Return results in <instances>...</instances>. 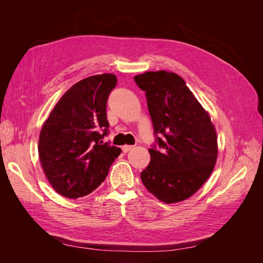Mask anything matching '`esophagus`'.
<instances>
[{"label":"esophagus","instance_id":"34e87169","mask_svg":"<svg viewBox=\"0 0 263 263\" xmlns=\"http://www.w3.org/2000/svg\"><path fill=\"white\" fill-rule=\"evenodd\" d=\"M133 149V146H129V145H125V146H123L122 147V150L124 151V153L126 154V153H128L129 150H132Z\"/></svg>","mask_w":263,"mask_h":263}]
</instances>
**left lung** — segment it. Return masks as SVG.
I'll return each instance as SVG.
<instances>
[{
    "label": "left lung",
    "mask_w": 263,
    "mask_h": 263,
    "mask_svg": "<svg viewBox=\"0 0 263 263\" xmlns=\"http://www.w3.org/2000/svg\"><path fill=\"white\" fill-rule=\"evenodd\" d=\"M146 92L156 145L140 173L146 189L166 204L192 196L212 174L217 136L209 113L184 80L173 72L149 71L134 78Z\"/></svg>",
    "instance_id": "8db88e82"
}]
</instances>
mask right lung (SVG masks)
<instances>
[{"mask_svg": "<svg viewBox=\"0 0 263 263\" xmlns=\"http://www.w3.org/2000/svg\"><path fill=\"white\" fill-rule=\"evenodd\" d=\"M116 83L112 73L83 79L62 95L44 123L39 160L57 193L68 198L90 194L105 180L122 153L103 144L109 126L106 103Z\"/></svg>", "mask_w": 263, "mask_h": 263, "instance_id": "add662e5", "label": "right lung"}]
</instances>
